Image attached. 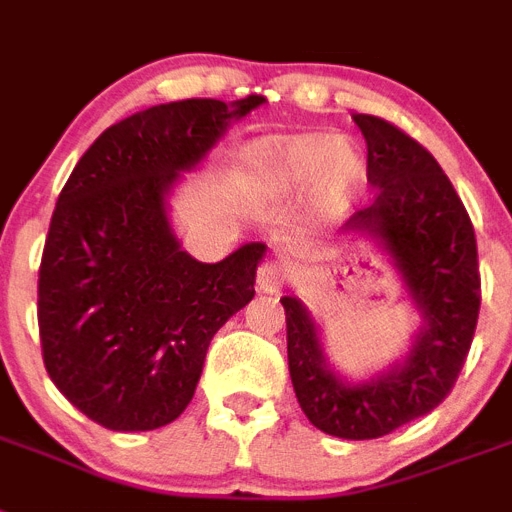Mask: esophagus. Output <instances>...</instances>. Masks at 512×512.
<instances>
[{"label": "esophagus", "mask_w": 512, "mask_h": 512, "mask_svg": "<svg viewBox=\"0 0 512 512\" xmlns=\"http://www.w3.org/2000/svg\"><path fill=\"white\" fill-rule=\"evenodd\" d=\"M286 278H289L286 268L276 263V260H270V263H263L260 270H257V289L263 291V294H276V291H281Z\"/></svg>", "instance_id": "esophagus-1"}]
</instances>
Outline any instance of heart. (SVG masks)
Returning a JSON list of instances; mask_svg holds the SVG:
<instances>
[{
  "instance_id": "1",
  "label": "heart",
  "mask_w": 512,
  "mask_h": 512,
  "mask_svg": "<svg viewBox=\"0 0 512 512\" xmlns=\"http://www.w3.org/2000/svg\"><path fill=\"white\" fill-rule=\"evenodd\" d=\"M247 187L260 200H286L312 187L315 208L336 216L362 190L367 158L338 135L265 137L244 153Z\"/></svg>"
}]
</instances>
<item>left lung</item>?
Masks as SVG:
<instances>
[{"instance_id":"1","label":"left lung","mask_w":512,"mask_h":512,"mask_svg":"<svg viewBox=\"0 0 512 512\" xmlns=\"http://www.w3.org/2000/svg\"><path fill=\"white\" fill-rule=\"evenodd\" d=\"M367 140L375 203L343 223L341 239H367L401 278L419 317L409 351L354 380L325 356L307 304L283 296L294 393L325 435L375 440L437 409L466 362L479 317V263L471 218L427 148L385 119L354 114Z\"/></svg>"}]
</instances>
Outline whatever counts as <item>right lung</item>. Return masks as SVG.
I'll list each match as a JSON object with an SVG mask.
<instances>
[{
	"instance_id": "1",
	"label": "right lung",
	"mask_w": 512,
	"mask_h": 512,
	"mask_svg": "<svg viewBox=\"0 0 512 512\" xmlns=\"http://www.w3.org/2000/svg\"><path fill=\"white\" fill-rule=\"evenodd\" d=\"M263 96L187 98L122 119L72 169L38 270L51 382L114 432L166 427L187 409L221 325L255 296L263 242L221 263L184 252L169 195Z\"/></svg>"
}]
</instances>
